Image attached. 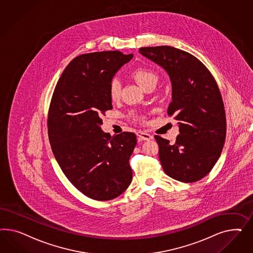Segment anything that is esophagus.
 <instances>
[{
	"mask_svg": "<svg viewBox=\"0 0 253 253\" xmlns=\"http://www.w3.org/2000/svg\"><path fill=\"white\" fill-rule=\"evenodd\" d=\"M136 135H137L138 139L141 141H149L152 139V135L144 132V131H137Z\"/></svg>",
	"mask_w": 253,
	"mask_h": 253,
	"instance_id": "1",
	"label": "esophagus"
}]
</instances>
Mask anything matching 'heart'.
<instances>
[{
    "instance_id": "b5f03b06",
    "label": "heart",
    "mask_w": 253,
    "mask_h": 253,
    "mask_svg": "<svg viewBox=\"0 0 253 253\" xmlns=\"http://www.w3.org/2000/svg\"><path fill=\"white\" fill-rule=\"evenodd\" d=\"M131 77L137 82L138 84L140 85L144 90L148 86L156 85L158 83L157 74L154 72L153 70L147 69V68H144V67H140V68L134 69L131 72ZM121 93H122L121 82L119 79L114 78L110 81L109 85H108L109 98L113 102L118 101L121 97ZM134 117L140 122L144 121L143 117H137V116H134Z\"/></svg>"
}]
</instances>
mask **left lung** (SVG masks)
Returning a JSON list of instances; mask_svg holds the SVG:
<instances>
[{"label":"left lung","mask_w":253,"mask_h":253,"mask_svg":"<svg viewBox=\"0 0 253 253\" xmlns=\"http://www.w3.org/2000/svg\"><path fill=\"white\" fill-rule=\"evenodd\" d=\"M139 52L168 72L172 84L169 117L180 133L174 144L155 135L161 166L168 176L198 182L220 158L226 135V118L214 77L193 54L171 46L141 47Z\"/></svg>","instance_id":"8db88e82"}]
</instances>
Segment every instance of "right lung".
<instances>
[{
	"instance_id": "1",
	"label": "right lung",
	"mask_w": 253,
	"mask_h": 253,
	"mask_svg": "<svg viewBox=\"0 0 253 253\" xmlns=\"http://www.w3.org/2000/svg\"><path fill=\"white\" fill-rule=\"evenodd\" d=\"M132 54L120 51L84 54L62 73L51 99L47 128L50 145L62 171L79 191L94 200H110L132 179L130 155L136 135L111 136L101 130L102 114L112 109L108 85Z\"/></svg>"
}]
</instances>
